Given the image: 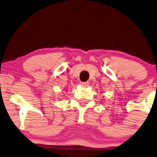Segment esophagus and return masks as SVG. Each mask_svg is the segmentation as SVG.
<instances>
[{
    "mask_svg": "<svg viewBox=\"0 0 157 157\" xmlns=\"http://www.w3.org/2000/svg\"><path fill=\"white\" fill-rule=\"evenodd\" d=\"M81 86L83 87H88L89 86V82H82L81 83Z\"/></svg>",
    "mask_w": 157,
    "mask_h": 157,
    "instance_id": "34e87169",
    "label": "esophagus"
}]
</instances>
